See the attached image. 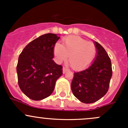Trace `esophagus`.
I'll list each match as a JSON object with an SVG mask.
<instances>
[{"instance_id":"34e87169","label":"esophagus","mask_w":128,"mask_h":128,"mask_svg":"<svg viewBox=\"0 0 128 128\" xmlns=\"http://www.w3.org/2000/svg\"><path fill=\"white\" fill-rule=\"evenodd\" d=\"M66 71H67V69L66 68H64V67H63V68H62V72H63V74H65L66 72Z\"/></svg>"}]
</instances>
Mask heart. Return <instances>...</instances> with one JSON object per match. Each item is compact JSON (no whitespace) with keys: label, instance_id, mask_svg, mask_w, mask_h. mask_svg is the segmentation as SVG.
Wrapping results in <instances>:
<instances>
[{"label":"heart","instance_id":"heart-1","mask_svg":"<svg viewBox=\"0 0 128 128\" xmlns=\"http://www.w3.org/2000/svg\"><path fill=\"white\" fill-rule=\"evenodd\" d=\"M54 54L59 62L67 60L69 55L74 69L82 70L90 66L96 54V48L92 42L87 41L78 36H69L63 40L62 44L57 42Z\"/></svg>","mask_w":128,"mask_h":128}]
</instances>
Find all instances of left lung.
<instances>
[{"instance_id": "8db88e82", "label": "left lung", "mask_w": 128, "mask_h": 128, "mask_svg": "<svg viewBox=\"0 0 128 128\" xmlns=\"http://www.w3.org/2000/svg\"><path fill=\"white\" fill-rule=\"evenodd\" d=\"M96 54L87 69L75 72L71 83L74 95L81 102L92 104L107 93L112 76L111 60L104 49L94 41Z\"/></svg>"}]
</instances>
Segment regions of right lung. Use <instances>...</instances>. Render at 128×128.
<instances>
[{
	"instance_id": "obj_1",
	"label": "right lung",
	"mask_w": 128,
	"mask_h": 128,
	"mask_svg": "<svg viewBox=\"0 0 128 128\" xmlns=\"http://www.w3.org/2000/svg\"><path fill=\"white\" fill-rule=\"evenodd\" d=\"M59 34L47 33L26 46L18 60L16 72L20 88L33 100H41L52 94L62 67L54 58V46Z\"/></svg>"
}]
</instances>
